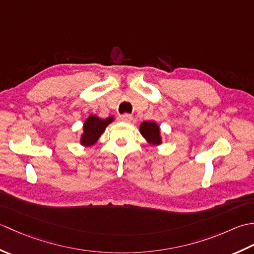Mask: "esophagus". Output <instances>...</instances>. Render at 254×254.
Returning a JSON list of instances; mask_svg holds the SVG:
<instances>
[{"mask_svg": "<svg viewBox=\"0 0 254 254\" xmlns=\"http://www.w3.org/2000/svg\"><path fill=\"white\" fill-rule=\"evenodd\" d=\"M132 119H133V117H132V115H130V113H124V115L121 116V120L123 122H127V123L131 122Z\"/></svg>", "mask_w": 254, "mask_h": 254, "instance_id": "esophagus-1", "label": "esophagus"}]
</instances>
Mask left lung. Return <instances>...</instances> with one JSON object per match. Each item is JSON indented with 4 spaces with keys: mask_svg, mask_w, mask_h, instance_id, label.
I'll return each instance as SVG.
<instances>
[{
    "mask_svg": "<svg viewBox=\"0 0 254 254\" xmlns=\"http://www.w3.org/2000/svg\"><path fill=\"white\" fill-rule=\"evenodd\" d=\"M139 132L142 135L152 144H160L161 139L159 136V127L153 121H145L139 127Z\"/></svg>",
    "mask_w": 254,
    "mask_h": 254,
    "instance_id": "8db88e82",
    "label": "left lung"
}]
</instances>
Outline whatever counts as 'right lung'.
Returning a JSON list of instances; mask_svg holds the SVG:
<instances>
[{
    "instance_id": "obj_1",
    "label": "right lung",
    "mask_w": 254,
    "mask_h": 254,
    "mask_svg": "<svg viewBox=\"0 0 254 254\" xmlns=\"http://www.w3.org/2000/svg\"><path fill=\"white\" fill-rule=\"evenodd\" d=\"M113 119L107 118V119H100L96 116L91 115L87 120L85 121L84 124V134L80 139V143L83 145H94L97 139L100 137V135L104 133L105 128L108 124L112 122Z\"/></svg>"
}]
</instances>
